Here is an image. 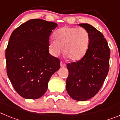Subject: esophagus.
Masks as SVG:
<instances>
[{"label":"esophagus","mask_w":120,"mask_h":120,"mask_svg":"<svg viewBox=\"0 0 120 120\" xmlns=\"http://www.w3.org/2000/svg\"><path fill=\"white\" fill-rule=\"evenodd\" d=\"M60 65H61V67H64L66 66V64H64L63 62H62V61H61V63H60Z\"/></svg>","instance_id":"esophagus-1"}]
</instances>
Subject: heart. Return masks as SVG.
Here are the masks:
<instances>
[{
    "instance_id": "obj_1",
    "label": "heart",
    "mask_w": 120,
    "mask_h": 120,
    "mask_svg": "<svg viewBox=\"0 0 120 120\" xmlns=\"http://www.w3.org/2000/svg\"><path fill=\"white\" fill-rule=\"evenodd\" d=\"M56 39H49V49L54 56H58L62 50L65 57L71 61H78L83 58L88 49L90 35L83 27H64L55 32Z\"/></svg>"
}]
</instances>
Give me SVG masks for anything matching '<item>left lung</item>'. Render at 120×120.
Here are the masks:
<instances>
[{"instance_id": "left-lung-1", "label": "left lung", "mask_w": 120, "mask_h": 120, "mask_svg": "<svg viewBox=\"0 0 120 120\" xmlns=\"http://www.w3.org/2000/svg\"><path fill=\"white\" fill-rule=\"evenodd\" d=\"M79 25L88 31L90 43L80 61L67 65L66 90L73 99L86 101L98 92L109 71L110 50L103 35L91 24Z\"/></svg>"}]
</instances>
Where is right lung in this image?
<instances>
[{"label": "right lung", "mask_w": 120, "mask_h": 120, "mask_svg": "<svg viewBox=\"0 0 120 120\" xmlns=\"http://www.w3.org/2000/svg\"><path fill=\"white\" fill-rule=\"evenodd\" d=\"M58 24L32 19L12 32L5 52L8 78L22 97L37 99L45 94L60 61L49 53V37Z\"/></svg>", "instance_id": "1"}]
</instances>
